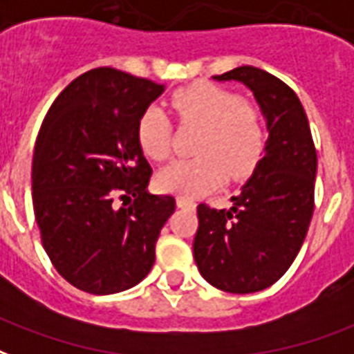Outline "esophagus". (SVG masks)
Listing matches in <instances>:
<instances>
[{
  "label": "esophagus",
  "instance_id": "34e87169",
  "mask_svg": "<svg viewBox=\"0 0 354 354\" xmlns=\"http://www.w3.org/2000/svg\"><path fill=\"white\" fill-rule=\"evenodd\" d=\"M176 204H178V208H189V210H195V206H197V204L193 203L191 198H185V197H178Z\"/></svg>",
  "mask_w": 354,
  "mask_h": 354
}]
</instances>
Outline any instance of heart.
I'll list each match as a JSON object with an SVG mask.
<instances>
[{"label":"heart","mask_w":354,"mask_h":354,"mask_svg":"<svg viewBox=\"0 0 354 354\" xmlns=\"http://www.w3.org/2000/svg\"><path fill=\"white\" fill-rule=\"evenodd\" d=\"M170 106L182 124L201 125L195 153L174 161L157 174L159 189L198 197L223 184L229 174L243 180L257 169L266 148V129L257 106L240 101L216 84H193L170 97ZM137 137L148 157L163 161L170 153L172 125L159 106H150L138 120Z\"/></svg>","instance_id":"1"}]
</instances>
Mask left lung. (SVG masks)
Segmentation results:
<instances>
[{
    "instance_id": "1",
    "label": "left lung",
    "mask_w": 354,
    "mask_h": 354,
    "mask_svg": "<svg viewBox=\"0 0 354 354\" xmlns=\"http://www.w3.org/2000/svg\"><path fill=\"white\" fill-rule=\"evenodd\" d=\"M243 84L266 122L263 159L229 210L198 204L193 257L201 276L225 292H257L289 270L313 216L317 151L297 93L251 65L214 77Z\"/></svg>"
}]
</instances>
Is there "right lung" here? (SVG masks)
<instances>
[{
  "mask_svg": "<svg viewBox=\"0 0 354 354\" xmlns=\"http://www.w3.org/2000/svg\"><path fill=\"white\" fill-rule=\"evenodd\" d=\"M163 91L124 71L91 69L56 97L41 125L33 212L46 255L77 289L114 295L140 283L156 263L176 201L148 191L151 169L137 127ZM116 196L130 204L118 209Z\"/></svg>",
  "mask_w": 354,
  "mask_h": 354,
  "instance_id": "right-lung-1",
  "label": "right lung"
}]
</instances>
